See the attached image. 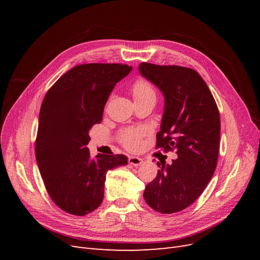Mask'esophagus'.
<instances>
[{
    "label": "esophagus",
    "instance_id": "34e87169",
    "mask_svg": "<svg viewBox=\"0 0 260 260\" xmlns=\"http://www.w3.org/2000/svg\"><path fill=\"white\" fill-rule=\"evenodd\" d=\"M128 161L130 165H132V166H135V167L140 166V165L143 162L142 158H140V157H137V156H129Z\"/></svg>",
    "mask_w": 260,
    "mask_h": 260
}]
</instances>
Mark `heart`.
Wrapping results in <instances>:
<instances>
[{"instance_id": "1", "label": "heart", "mask_w": 260, "mask_h": 260, "mask_svg": "<svg viewBox=\"0 0 260 260\" xmlns=\"http://www.w3.org/2000/svg\"><path fill=\"white\" fill-rule=\"evenodd\" d=\"M132 93L135 100H144L147 98H156L155 90L152 84L145 80H138L132 86ZM147 129L144 127L138 128H128L121 131L120 133V141L121 143L128 148H137L140 145L141 138H142Z\"/></svg>"}]
</instances>
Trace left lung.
Masks as SVG:
<instances>
[{
    "mask_svg": "<svg viewBox=\"0 0 260 260\" xmlns=\"http://www.w3.org/2000/svg\"><path fill=\"white\" fill-rule=\"evenodd\" d=\"M139 72L165 99L157 147L176 149L171 165L160 169L143 193L147 205L161 214L183 210L199 199L217 167L220 116L203 78L191 68L141 62Z\"/></svg>",
    "mask_w": 260,
    "mask_h": 260,
    "instance_id": "left-lung-1",
    "label": "left lung"
}]
</instances>
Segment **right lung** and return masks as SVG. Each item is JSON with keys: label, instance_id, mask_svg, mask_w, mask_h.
Returning a JSON list of instances; mask_svg holds the SVG:
<instances>
[{"label": "right lung", "instance_id": "right-lung-1", "mask_svg": "<svg viewBox=\"0 0 260 260\" xmlns=\"http://www.w3.org/2000/svg\"><path fill=\"white\" fill-rule=\"evenodd\" d=\"M132 70L121 64H84L62 75L46 93L39 116L36 158L52 201L64 211L84 216L104 198L108 170L128 164L124 155L91 158L88 145L93 124L117 82Z\"/></svg>", "mask_w": 260, "mask_h": 260}]
</instances>
